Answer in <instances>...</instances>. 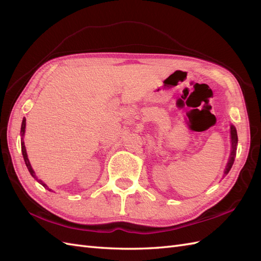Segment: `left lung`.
Wrapping results in <instances>:
<instances>
[{
    "instance_id": "left-lung-1",
    "label": "left lung",
    "mask_w": 261,
    "mask_h": 261,
    "mask_svg": "<svg viewBox=\"0 0 261 261\" xmlns=\"http://www.w3.org/2000/svg\"><path fill=\"white\" fill-rule=\"evenodd\" d=\"M231 141H232V151H231V156L230 160L227 162L226 169L224 171V174L226 175L228 172H230L232 165L234 163V159H235V152H236V145H238V133H236V128L232 125L231 126Z\"/></svg>"
}]
</instances>
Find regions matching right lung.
Returning <instances> with one entry per match:
<instances>
[{"instance_id": "obj_1", "label": "right lung", "mask_w": 261, "mask_h": 261, "mask_svg": "<svg viewBox=\"0 0 261 261\" xmlns=\"http://www.w3.org/2000/svg\"><path fill=\"white\" fill-rule=\"evenodd\" d=\"M25 127H26V118L23 117L22 118V123H21V128H20V133H21V135H23V134H25ZM21 152H22V156H23V160H25V163H26V167H27V169H28V171L30 172V174H31V176H33L34 178H36L39 183H40L44 188H46V189H49L48 188V186H46L42 180H40V179H38L37 178V176H36V174H35V172H34V170H33V168H31V165H30V162H29V160H28V156H27V152H26V148H25V144H23V141H21ZM49 191H51V189H49Z\"/></svg>"}]
</instances>
